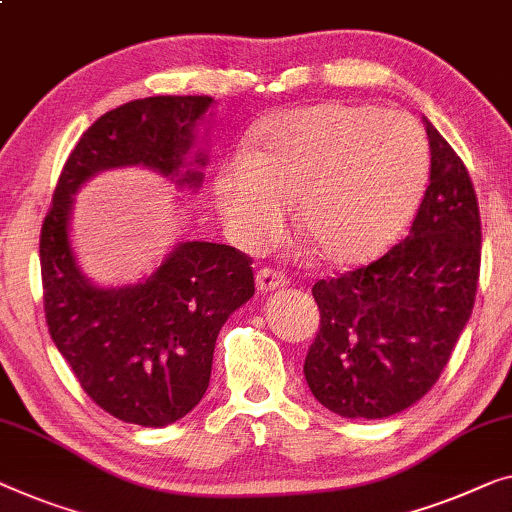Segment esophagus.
<instances>
[{
    "instance_id": "obj_1",
    "label": "esophagus",
    "mask_w": 512,
    "mask_h": 512,
    "mask_svg": "<svg viewBox=\"0 0 512 512\" xmlns=\"http://www.w3.org/2000/svg\"><path fill=\"white\" fill-rule=\"evenodd\" d=\"M256 286L261 293L274 291V288L286 286V274L281 270H272V268H263L256 274Z\"/></svg>"
}]
</instances>
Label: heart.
<instances>
[{
    "mask_svg": "<svg viewBox=\"0 0 512 512\" xmlns=\"http://www.w3.org/2000/svg\"><path fill=\"white\" fill-rule=\"evenodd\" d=\"M429 143L406 113L318 103L272 115L214 173V210L240 247L284 231L286 205L314 254L362 265L406 231L429 182Z\"/></svg>",
    "mask_w": 512,
    "mask_h": 512,
    "instance_id": "b5f03b06",
    "label": "heart"
}]
</instances>
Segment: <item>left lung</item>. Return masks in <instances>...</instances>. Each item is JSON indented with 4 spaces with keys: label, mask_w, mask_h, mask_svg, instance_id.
<instances>
[{
    "label": "left lung",
    "mask_w": 512,
    "mask_h": 512,
    "mask_svg": "<svg viewBox=\"0 0 512 512\" xmlns=\"http://www.w3.org/2000/svg\"><path fill=\"white\" fill-rule=\"evenodd\" d=\"M425 131L432 168L409 238L379 261L311 288L321 328L305 379L342 418H388L425 397L476 300L483 240L476 191L427 117Z\"/></svg>",
    "instance_id": "obj_1"
}]
</instances>
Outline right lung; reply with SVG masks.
Segmentation results:
<instances>
[{
  "mask_svg": "<svg viewBox=\"0 0 512 512\" xmlns=\"http://www.w3.org/2000/svg\"><path fill=\"white\" fill-rule=\"evenodd\" d=\"M212 96H147L101 115L66 159L41 228L46 323L87 397L117 420L166 427L201 402L221 325L254 295L251 258L217 242H177L138 284L94 286L71 247L73 194L101 170L145 166L198 189L196 124Z\"/></svg>",
  "mask_w": 512,
  "mask_h": 512,
  "instance_id": "1",
  "label": "right lung"
}]
</instances>
